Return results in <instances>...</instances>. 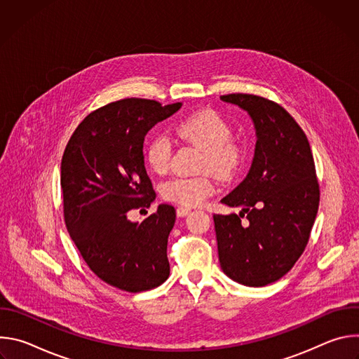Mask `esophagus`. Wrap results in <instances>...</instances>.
<instances>
[{"label": "esophagus", "mask_w": 359, "mask_h": 359, "mask_svg": "<svg viewBox=\"0 0 359 359\" xmlns=\"http://www.w3.org/2000/svg\"><path fill=\"white\" fill-rule=\"evenodd\" d=\"M190 210H191V209H189V208H183V206H179V208L176 209V215H177L179 217H184V216H187V215L190 213Z\"/></svg>", "instance_id": "1"}]
</instances>
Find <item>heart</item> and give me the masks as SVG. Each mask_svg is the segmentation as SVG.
Masks as SVG:
<instances>
[{"label":"heart","mask_w":359,"mask_h":359,"mask_svg":"<svg viewBox=\"0 0 359 359\" xmlns=\"http://www.w3.org/2000/svg\"><path fill=\"white\" fill-rule=\"evenodd\" d=\"M176 135L201 150L198 169L209 170L222 180H229L238 172L243 163V147L231 137L230 123L216 111L196 112L175 126ZM172 158V143L165 135H153L144 147L147 166L155 173H165ZM216 190L213 179L203 173L191 177H172L162 184L165 200L184 208L200 206Z\"/></svg>","instance_id":"heart-1"}]
</instances>
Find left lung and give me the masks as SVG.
<instances>
[{"label": "left lung", "mask_w": 359, "mask_h": 359, "mask_svg": "<svg viewBox=\"0 0 359 359\" xmlns=\"http://www.w3.org/2000/svg\"><path fill=\"white\" fill-rule=\"evenodd\" d=\"M220 97L248 112L257 143L248 175L222 198L240 215L213 216L219 260L231 280L263 287L285 276L309 244L320 206L316 163L304 130L277 102L251 93Z\"/></svg>", "instance_id": "obj_1"}]
</instances>
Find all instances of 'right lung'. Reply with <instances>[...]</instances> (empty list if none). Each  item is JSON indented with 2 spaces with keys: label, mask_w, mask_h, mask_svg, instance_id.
Returning <instances> with one entry per match:
<instances>
[{
  "label": "right lung",
  "mask_w": 359,
  "mask_h": 359,
  "mask_svg": "<svg viewBox=\"0 0 359 359\" xmlns=\"http://www.w3.org/2000/svg\"><path fill=\"white\" fill-rule=\"evenodd\" d=\"M182 104L128 97L90 112L67 143L61 162L64 219L88 267L112 287L140 292L170 273L168 237L176 210L161 204L142 223L132 209L149 208L156 194L144 169L143 140Z\"/></svg>",
  "instance_id": "right-lung-1"
}]
</instances>
